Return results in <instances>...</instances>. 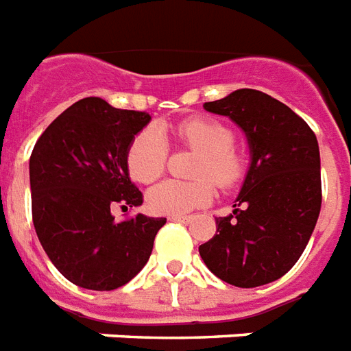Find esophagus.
I'll list each match as a JSON object with an SVG mask.
<instances>
[{
  "mask_svg": "<svg viewBox=\"0 0 351 351\" xmlns=\"http://www.w3.org/2000/svg\"><path fill=\"white\" fill-rule=\"evenodd\" d=\"M167 219H169V221H175V223H189V221H191V217H189V215H169Z\"/></svg>",
  "mask_w": 351,
  "mask_h": 351,
  "instance_id": "1",
  "label": "esophagus"
}]
</instances>
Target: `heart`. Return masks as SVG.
<instances>
[{
	"label": "heart",
	"mask_w": 351,
	"mask_h": 351,
	"mask_svg": "<svg viewBox=\"0 0 351 351\" xmlns=\"http://www.w3.org/2000/svg\"><path fill=\"white\" fill-rule=\"evenodd\" d=\"M173 136L199 154L191 171L195 180H165L150 189L147 202L152 212L182 215L212 201V182L217 188L228 189L243 178L245 158L234 147V132L225 123L208 117H195L175 126ZM165 162L167 150L156 132L145 130L134 137L126 154V165L136 182H154L162 176Z\"/></svg>",
	"instance_id": "heart-1"
}]
</instances>
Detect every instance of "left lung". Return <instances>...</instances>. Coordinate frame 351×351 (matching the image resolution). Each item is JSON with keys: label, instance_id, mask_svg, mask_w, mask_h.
Here are the masks:
<instances>
[{"label": "left lung", "instance_id": "8db88e82", "mask_svg": "<svg viewBox=\"0 0 351 351\" xmlns=\"http://www.w3.org/2000/svg\"><path fill=\"white\" fill-rule=\"evenodd\" d=\"M204 108L245 132L251 165L234 212L215 217L217 234L199 247L201 258L234 287L277 281L305 251L320 215L316 136L288 106L261 90L238 89Z\"/></svg>", "mask_w": 351, "mask_h": 351}]
</instances>
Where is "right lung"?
<instances>
[{
    "label": "right lung",
    "mask_w": 351,
    "mask_h": 351,
    "mask_svg": "<svg viewBox=\"0 0 351 351\" xmlns=\"http://www.w3.org/2000/svg\"><path fill=\"white\" fill-rule=\"evenodd\" d=\"M150 121L102 98L72 104L44 130L29 158L31 214L40 245L61 275L87 290H115L149 261L165 217L115 221L111 208L141 206L126 154Z\"/></svg>",
    "instance_id": "right-lung-1"
}]
</instances>
